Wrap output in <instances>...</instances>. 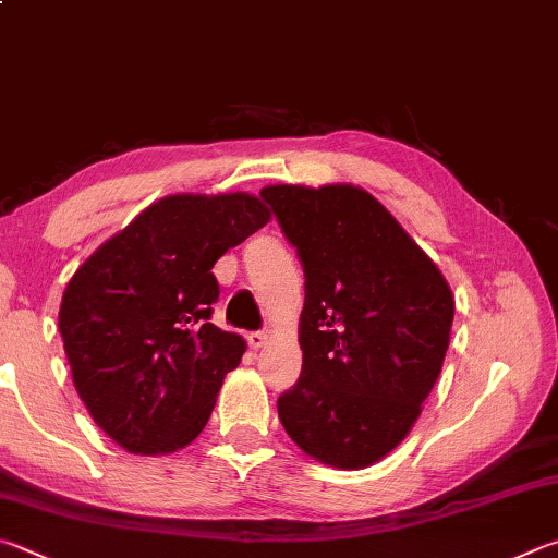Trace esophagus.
Wrapping results in <instances>:
<instances>
[{"instance_id":"34e87169","label":"esophagus","mask_w":558,"mask_h":558,"mask_svg":"<svg viewBox=\"0 0 558 558\" xmlns=\"http://www.w3.org/2000/svg\"><path fill=\"white\" fill-rule=\"evenodd\" d=\"M246 339H248V347L258 351V349H263L268 343V333L266 331H251Z\"/></svg>"}]
</instances>
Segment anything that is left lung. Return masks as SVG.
I'll list each match as a JSON object with an SVG mask.
<instances>
[{"instance_id":"obj_1","label":"left lung","mask_w":558,"mask_h":558,"mask_svg":"<svg viewBox=\"0 0 558 558\" xmlns=\"http://www.w3.org/2000/svg\"><path fill=\"white\" fill-rule=\"evenodd\" d=\"M305 270L302 373L278 398L298 447L366 469L408 437L441 373L453 295L434 260L366 190H260Z\"/></svg>"}]
</instances>
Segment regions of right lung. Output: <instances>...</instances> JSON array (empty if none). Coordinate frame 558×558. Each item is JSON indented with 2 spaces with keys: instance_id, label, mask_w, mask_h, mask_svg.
<instances>
[{
  "instance_id": "1",
  "label": "right lung",
  "mask_w": 558,
  "mask_h": 558,
  "mask_svg": "<svg viewBox=\"0 0 558 558\" xmlns=\"http://www.w3.org/2000/svg\"><path fill=\"white\" fill-rule=\"evenodd\" d=\"M246 192L170 195L105 241L68 282L58 327L97 427L131 453H173L205 429L246 341L209 322L215 263L268 225Z\"/></svg>"
}]
</instances>
